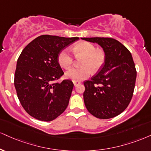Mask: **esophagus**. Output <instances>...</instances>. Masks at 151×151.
Returning <instances> with one entry per match:
<instances>
[{"label": "esophagus", "mask_w": 151, "mask_h": 151, "mask_svg": "<svg viewBox=\"0 0 151 151\" xmlns=\"http://www.w3.org/2000/svg\"><path fill=\"white\" fill-rule=\"evenodd\" d=\"M74 86H77V85L78 84H79V83H80L81 82H79V81H74Z\"/></svg>", "instance_id": "1"}]
</instances>
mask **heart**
Masks as SVG:
<instances>
[{
	"label": "heart",
	"instance_id": "heart-1",
	"mask_svg": "<svg viewBox=\"0 0 151 151\" xmlns=\"http://www.w3.org/2000/svg\"><path fill=\"white\" fill-rule=\"evenodd\" d=\"M72 51L75 56H83L80 68H72L65 72V77L73 81H81L88 78L91 72H96L104 65L106 55L104 50L96 48L91 43L80 41L72 48ZM59 64L63 68L68 69L73 63V57L68 49L61 50L58 55Z\"/></svg>",
	"mask_w": 151,
	"mask_h": 151
}]
</instances>
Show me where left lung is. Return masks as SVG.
Instances as JSON below:
<instances>
[{
	"label": "left lung",
	"mask_w": 151,
	"mask_h": 151,
	"mask_svg": "<svg viewBox=\"0 0 151 151\" xmlns=\"http://www.w3.org/2000/svg\"><path fill=\"white\" fill-rule=\"evenodd\" d=\"M97 43L104 50L103 66L83 82V100L88 111L99 119H110L127 108L134 93L137 70L129 50L112 38H81Z\"/></svg>",
	"instance_id": "8db88e82"
}]
</instances>
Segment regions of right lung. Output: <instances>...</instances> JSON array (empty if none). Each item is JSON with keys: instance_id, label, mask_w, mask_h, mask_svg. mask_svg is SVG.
I'll list each match as a JSON object with an SVG mask.
<instances>
[{"instance_id": "1", "label": "right lung", "mask_w": 151, "mask_h": 151, "mask_svg": "<svg viewBox=\"0 0 151 151\" xmlns=\"http://www.w3.org/2000/svg\"><path fill=\"white\" fill-rule=\"evenodd\" d=\"M78 39L40 36L18 58L14 87L22 106L35 119L52 121L68 107L74 83L70 79L56 81L64 74L58 58L62 50Z\"/></svg>"}]
</instances>
